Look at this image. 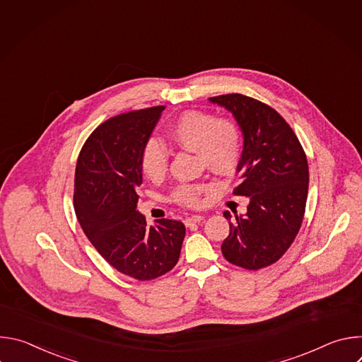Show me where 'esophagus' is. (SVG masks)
Instances as JSON below:
<instances>
[{
  "label": "esophagus",
  "instance_id": "obj_1",
  "mask_svg": "<svg viewBox=\"0 0 362 362\" xmlns=\"http://www.w3.org/2000/svg\"><path fill=\"white\" fill-rule=\"evenodd\" d=\"M203 219H204V216H203V215H193V216H190V218H186V219H185V225H186V226H192V225H194V223L202 222Z\"/></svg>",
  "mask_w": 362,
  "mask_h": 362
}]
</instances>
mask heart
<instances>
[{
  "instance_id": "obj_1",
  "label": "heart",
  "mask_w": 362,
  "mask_h": 362,
  "mask_svg": "<svg viewBox=\"0 0 362 362\" xmlns=\"http://www.w3.org/2000/svg\"><path fill=\"white\" fill-rule=\"evenodd\" d=\"M168 136L177 146L196 151L200 163L221 176L232 175L242 159L243 134L239 124L230 119H218L216 115L189 110L177 116L168 129ZM168 150L158 137H148L140 151V168L150 180H160L168 170ZM212 187L211 183L180 185L172 199L187 208L202 204V194Z\"/></svg>"
}]
</instances>
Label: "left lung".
<instances>
[{
  "label": "left lung",
  "instance_id": "left-lung-1",
  "mask_svg": "<svg viewBox=\"0 0 362 362\" xmlns=\"http://www.w3.org/2000/svg\"><path fill=\"white\" fill-rule=\"evenodd\" d=\"M229 110L243 134L239 185L233 194L249 197L246 215L223 216L229 236L225 259L257 271L281 259L295 240L305 214L309 172L306 154L285 119L265 103L243 94L209 98Z\"/></svg>",
  "mask_w": 362,
  "mask_h": 362
}]
</instances>
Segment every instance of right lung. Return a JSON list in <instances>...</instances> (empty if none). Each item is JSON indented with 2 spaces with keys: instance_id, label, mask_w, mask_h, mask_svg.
Wrapping results in <instances>:
<instances>
[{
  "instance_id": "add662e5",
  "label": "right lung",
  "mask_w": 362,
  "mask_h": 362,
  "mask_svg": "<svg viewBox=\"0 0 362 362\" xmlns=\"http://www.w3.org/2000/svg\"><path fill=\"white\" fill-rule=\"evenodd\" d=\"M165 106L123 113L101 123L77 159L74 211L88 240L119 272L139 281L175 268L185 225L160 219L148 226L136 211L143 182L140 151Z\"/></svg>"
}]
</instances>
